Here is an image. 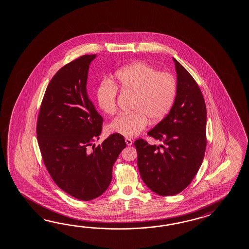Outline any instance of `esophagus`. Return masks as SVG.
<instances>
[{
	"instance_id": "1",
	"label": "esophagus",
	"mask_w": 249,
	"mask_h": 249,
	"mask_svg": "<svg viewBox=\"0 0 249 249\" xmlns=\"http://www.w3.org/2000/svg\"><path fill=\"white\" fill-rule=\"evenodd\" d=\"M124 140H125V142H126V144L128 146H131V145L133 144V141L130 139V138H125Z\"/></svg>"
}]
</instances>
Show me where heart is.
Masks as SVG:
<instances>
[{
	"label": "heart",
	"mask_w": 249,
	"mask_h": 249,
	"mask_svg": "<svg viewBox=\"0 0 249 249\" xmlns=\"http://www.w3.org/2000/svg\"><path fill=\"white\" fill-rule=\"evenodd\" d=\"M116 86L122 91L134 95V111L117 116L108 124L107 131L127 138L139 135L148 125L149 118L159 122L168 116L178 92V81L171 72L160 71L145 62L133 63L116 72V84L108 81L99 84L98 105L109 116L117 110Z\"/></svg>",
	"instance_id": "b5f03b06"
}]
</instances>
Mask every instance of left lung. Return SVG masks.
<instances>
[{"instance_id":"8db88e82","label":"left lung","mask_w":249,"mask_h":249,"mask_svg":"<svg viewBox=\"0 0 249 249\" xmlns=\"http://www.w3.org/2000/svg\"><path fill=\"white\" fill-rule=\"evenodd\" d=\"M178 92L172 109L147 133L163 145L136 140L140 175L150 190L162 196L179 194L196 177L206 149V106L196 81L173 58Z\"/></svg>"}]
</instances>
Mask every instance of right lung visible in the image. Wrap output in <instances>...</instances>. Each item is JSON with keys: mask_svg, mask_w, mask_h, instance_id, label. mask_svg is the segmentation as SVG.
<instances>
[{"mask_svg": "<svg viewBox=\"0 0 249 249\" xmlns=\"http://www.w3.org/2000/svg\"><path fill=\"white\" fill-rule=\"evenodd\" d=\"M95 57L82 55L58 71L47 86L36 123L48 173L63 191L81 201L93 200L107 189L113 165L126 147L118 134H111L97 147L93 144L103 124L86 89Z\"/></svg>", "mask_w": 249, "mask_h": 249, "instance_id": "right-lung-1", "label": "right lung"}]
</instances>
